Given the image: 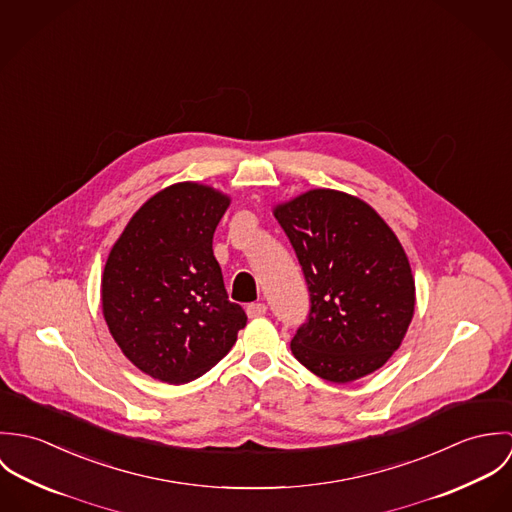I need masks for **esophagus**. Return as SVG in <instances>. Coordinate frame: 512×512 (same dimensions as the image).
<instances>
[{"instance_id":"34e87169","label":"esophagus","mask_w":512,"mask_h":512,"mask_svg":"<svg viewBox=\"0 0 512 512\" xmlns=\"http://www.w3.org/2000/svg\"><path fill=\"white\" fill-rule=\"evenodd\" d=\"M266 311H268V305L266 303H250L248 307H246V313H248V317L252 319V317H262V315H266Z\"/></svg>"}]
</instances>
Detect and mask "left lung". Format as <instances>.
<instances>
[{
	"label": "left lung",
	"instance_id": "8db88e82",
	"mask_svg": "<svg viewBox=\"0 0 512 512\" xmlns=\"http://www.w3.org/2000/svg\"><path fill=\"white\" fill-rule=\"evenodd\" d=\"M274 217L301 264L309 315L292 339L293 357L313 374L345 384L384 365L414 317L408 256L365 201L313 189L278 205Z\"/></svg>",
	"mask_w": 512,
	"mask_h": 512
}]
</instances>
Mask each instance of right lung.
I'll return each mask as SVG.
<instances>
[{"label": "right lung", "mask_w": 512, "mask_h": 512, "mask_svg": "<svg viewBox=\"0 0 512 512\" xmlns=\"http://www.w3.org/2000/svg\"><path fill=\"white\" fill-rule=\"evenodd\" d=\"M228 205L213 187L175 183L140 207L110 250L104 319L122 353L151 378L185 384L203 376L246 325L213 254Z\"/></svg>", "instance_id": "add662e5"}]
</instances>
